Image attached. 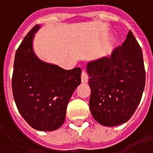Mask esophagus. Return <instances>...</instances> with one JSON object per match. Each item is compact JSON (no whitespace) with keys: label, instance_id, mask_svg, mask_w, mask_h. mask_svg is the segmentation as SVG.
<instances>
[{"label":"esophagus","instance_id":"obj_1","mask_svg":"<svg viewBox=\"0 0 153 153\" xmlns=\"http://www.w3.org/2000/svg\"><path fill=\"white\" fill-rule=\"evenodd\" d=\"M88 75H87V74L85 71H82L81 74V82L83 84H85L88 82Z\"/></svg>","mask_w":153,"mask_h":153}]
</instances>
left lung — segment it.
Here are the masks:
<instances>
[{"label": "left lung", "instance_id": "8db88e82", "mask_svg": "<svg viewBox=\"0 0 153 153\" xmlns=\"http://www.w3.org/2000/svg\"><path fill=\"white\" fill-rule=\"evenodd\" d=\"M86 72L94 119L107 127L127 122L139 105L146 83L142 51L132 32L110 57L89 62Z\"/></svg>", "mask_w": 153, "mask_h": 153}]
</instances>
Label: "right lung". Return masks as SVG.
<instances>
[{"label": "right lung", "instance_id": "right-lung-1", "mask_svg": "<svg viewBox=\"0 0 153 153\" xmlns=\"http://www.w3.org/2000/svg\"><path fill=\"white\" fill-rule=\"evenodd\" d=\"M35 25L15 54L12 87L17 108L25 121L40 131L56 130L65 121L68 103L81 82V69L64 70L40 59L33 47Z\"/></svg>", "mask_w": 153, "mask_h": 153}]
</instances>
